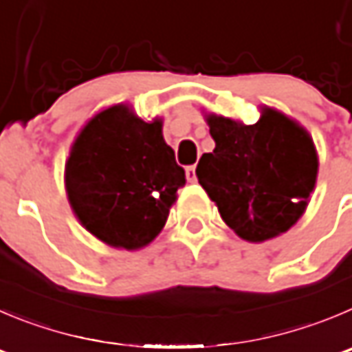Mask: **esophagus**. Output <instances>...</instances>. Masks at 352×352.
<instances>
[{
  "label": "esophagus",
  "mask_w": 352,
  "mask_h": 352,
  "mask_svg": "<svg viewBox=\"0 0 352 352\" xmlns=\"http://www.w3.org/2000/svg\"><path fill=\"white\" fill-rule=\"evenodd\" d=\"M186 179H188L190 183H195L197 182L195 166H188V167H186Z\"/></svg>",
  "instance_id": "1"
}]
</instances>
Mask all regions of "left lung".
<instances>
[{
	"label": "left lung",
	"mask_w": 352,
	"mask_h": 352,
	"mask_svg": "<svg viewBox=\"0 0 352 352\" xmlns=\"http://www.w3.org/2000/svg\"><path fill=\"white\" fill-rule=\"evenodd\" d=\"M206 120L216 148L200 157L195 173L224 223L249 242L292 228L316 183L318 155L309 133L270 107L250 126L216 113Z\"/></svg>",
	"instance_id": "left-lung-1"
}]
</instances>
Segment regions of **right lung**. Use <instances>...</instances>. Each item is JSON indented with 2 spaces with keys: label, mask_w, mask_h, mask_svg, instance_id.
Wrapping results in <instances>:
<instances>
[{
  "label": "right lung",
  "mask_w": 352,
  "mask_h": 352,
  "mask_svg": "<svg viewBox=\"0 0 352 352\" xmlns=\"http://www.w3.org/2000/svg\"><path fill=\"white\" fill-rule=\"evenodd\" d=\"M185 183V169L164 142L162 120L145 122L122 103L88 120L65 162L74 214L116 249L148 245L162 232Z\"/></svg>",
  "instance_id": "add662e5"
}]
</instances>
